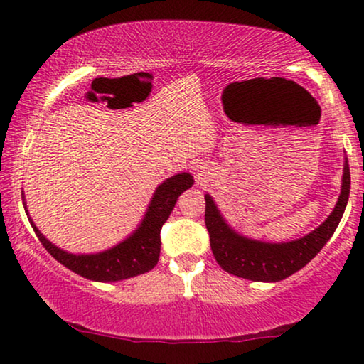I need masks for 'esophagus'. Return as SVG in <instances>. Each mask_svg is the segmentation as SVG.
I'll use <instances>...</instances> for the list:
<instances>
[{
  "label": "esophagus",
  "instance_id": "34e87169",
  "mask_svg": "<svg viewBox=\"0 0 364 364\" xmlns=\"http://www.w3.org/2000/svg\"><path fill=\"white\" fill-rule=\"evenodd\" d=\"M208 175H209V171L205 170L204 166H196V168H194V176H196L198 184L208 183V178H209Z\"/></svg>",
  "mask_w": 364,
  "mask_h": 364
}]
</instances>
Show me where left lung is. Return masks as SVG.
Returning a JSON list of instances; mask_svg holds the SVG:
<instances>
[{"instance_id": "8db88e82", "label": "left lung", "mask_w": 364, "mask_h": 364, "mask_svg": "<svg viewBox=\"0 0 364 364\" xmlns=\"http://www.w3.org/2000/svg\"><path fill=\"white\" fill-rule=\"evenodd\" d=\"M348 196L350 166L348 159H345L338 203L327 220L322 222L311 234L297 240L268 243L252 240L230 229L224 217L220 215V210L217 209L213 198L205 194L204 219L215 262L222 269L238 278L262 281V283H276V281L286 279L287 276L306 267L330 240L345 213Z\"/></svg>"}]
</instances>
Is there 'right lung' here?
Returning <instances> with one entry per match:
<instances>
[{
    "mask_svg": "<svg viewBox=\"0 0 364 364\" xmlns=\"http://www.w3.org/2000/svg\"><path fill=\"white\" fill-rule=\"evenodd\" d=\"M193 183L194 180L189 173H180V175L168 178L166 181L161 183L155 189L154 198L150 200V205L144 220L140 222L139 229L119 245L106 252L91 255L68 253L48 242L34 225L32 219H29V222L43 248L58 263L72 269L73 273L83 276L86 279L100 281V283L127 279L132 276L147 273L159 263L161 225L170 217L180 194L191 188Z\"/></svg>",
    "mask_w": 364,
    "mask_h": 364,
    "instance_id": "1",
    "label": "right lung"
}]
</instances>
